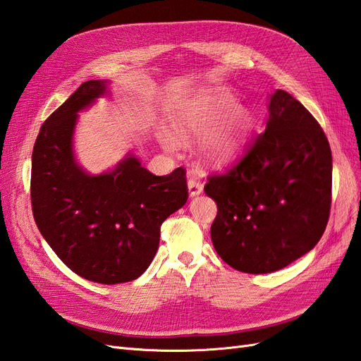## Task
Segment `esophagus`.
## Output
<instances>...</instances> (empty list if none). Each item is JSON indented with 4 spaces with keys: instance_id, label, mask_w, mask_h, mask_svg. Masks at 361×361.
<instances>
[{
    "instance_id": "34e87169",
    "label": "esophagus",
    "mask_w": 361,
    "mask_h": 361,
    "mask_svg": "<svg viewBox=\"0 0 361 361\" xmlns=\"http://www.w3.org/2000/svg\"><path fill=\"white\" fill-rule=\"evenodd\" d=\"M188 191L191 197H195V195H199L203 191L202 180L197 176H194L192 173L188 174Z\"/></svg>"
}]
</instances>
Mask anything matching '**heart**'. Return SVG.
<instances>
[{"instance_id": "obj_1", "label": "heart", "mask_w": 361, "mask_h": 361, "mask_svg": "<svg viewBox=\"0 0 361 361\" xmlns=\"http://www.w3.org/2000/svg\"><path fill=\"white\" fill-rule=\"evenodd\" d=\"M173 133L162 130L159 140L167 150L204 136L197 145V157L207 166L221 167L241 154L251 129L250 113L233 105V96L221 87H206L183 94L174 105Z\"/></svg>"}]
</instances>
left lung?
I'll return each mask as SVG.
<instances>
[{"label": "left lung", "mask_w": 361, "mask_h": 361, "mask_svg": "<svg viewBox=\"0 0 361 361\" xmlns=\"http://www.w3.org/2000/svg\"><path fill=\"white\" fill-rule=\"evenodd\" d=\"M333 158L322 128L285 90L269 94L265 129L204 192L216 203L211 238L226 264L268 274L309 253L329 223Z\"/></svg>", "instance_id": "obj_1"}]
</instances>
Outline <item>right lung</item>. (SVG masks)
<instances>
[{
  "mask_svg": "<svg viewBox=\"0 0 361 361\" xmlns=\"http://www.w3.org/2000/svg\"><path fill=\"white\" fill-rule=\"evenodd\" d=\"M110 84L82 82L42 125L31 157V206L42 236L75 274L102 285L143 274L162 221L188 199L182 167L155 176L133 152L97 174L80 166L73 147L80 113L110 93Z\"/></svg>",
  "mask_w": 361,
  "mask_h": 361,
  "instance_id": "1",
  "label": "right lung"
}]
</instances>
